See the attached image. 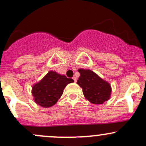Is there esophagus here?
<instances>
[{"label":"esophagus","instance_id":"1","mask_svg":"<svg viewBox=\"0 0 146 146\" xmlns=\"http://www.w3.org/2000/svg\"><path fill=\"white\" fill-rule=\"evenodd\" d=\"M73 80H74L75 82H77V78H75V77H73Z\"/></svg>","mask_w":146,"mask_h":146}]
</instances>
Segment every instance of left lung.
Here are the masks:
<instances>
[{
	"label": "left lung",
	"instance_id": "left-lung-1",
	"mask_svg": "<svg viewBox=\"0 0 146 146\" xmlns=\"http://www.w3.org/2000/svg\"><path fill=\"white\" fill-rule=\"evenodd\" d=\"M78 72L80 76L77 84L82 88L86 100L94 104H102L108 101L111 94L109 83L89 69H79Z\"/></svg>",
	"mask_w": 146,
	"mask_h": 146
}]
</instances>
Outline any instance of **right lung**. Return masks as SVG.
<instances>
[{
  "label": "right lung",
  "instance_id": "add662e5",
  "mask_svg": "<svg viewBox=\"0 0 146 146\" xmlns=\"http://www.w3.org/2000/svg\"><path fill=\"white\" fill-rule=\"evenodd\" d=\"M73 80L55 71H49L44 78L32 88V95L36 104L44 108L53 106L60 98L63 90Z\"/></svg>",
  "mask_w": 146,
  "mask_h": 146
}]
</instances>
